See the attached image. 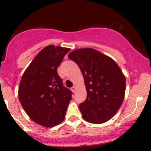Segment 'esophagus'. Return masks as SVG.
I'll return each instance as SVG.
<instances>
[{"label":"esophagus","mask_w":151,"mask_h":151,"mask_svg":"<svg viewBox=\"0 0 151 151\" xmlns=\"http://www.w3.org/2000/svg\"><path fill=\"white\" fill-rule=\"evenodd\" d=\"M71 90H72V91H73L74 93H75L76 90H77V88H76V86H72V88H71Z\"/></svg>","instance_id":"obj_1"}]
</instances>
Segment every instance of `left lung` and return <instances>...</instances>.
<instances>
[{
    "mask_svg": "<svg viewBox=\"0 0 151 151\" xmlns=\"http://www.w3.org/2000/svg\"><path fill=\"white\" fill-rule=\"evenodd\" d=\"M77 64L84 79L86 100L79 104L83 119L91 124H103L117 113L124 99L126 77L111 59L92 48H81L69 54Z\"/></svg>",
    "mask_w": 151,
    "mask_h": 151,
    "instance_id": "8db88e82",
    "label": "left lung"
}]
</instances>
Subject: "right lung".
I'll return each instance as SVG.
<instances>
[{"mask_svg": "<svg viewBox=\"0 0 151 151\" xmlns=\"http://www.w3.org/2000/svg\"><path fill=\"white\" fill-rule=\"evenodd\" d=\"M70 48L48 45L26 69L20 80L18 98L26 114L44 127H53L64 120L72 91L65 87L58 67Z\"/></svg>", "mask_w": 151, "mask_h": 151, "instance_id": "add662e5", "label": "right lung"}]
</instances>
